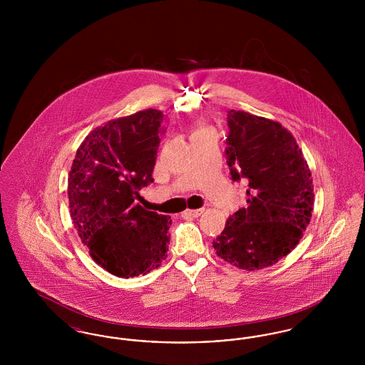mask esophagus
I'll return each instance as SVG.
<instances>
[{"label": "esophagus", "instance_id": "34e87169", "mask_svg": "<svg viewBox=\"0 0 365 365\" xmlns=\"http://www.w3.org/2000/svg\"><path fill=\"white\" fill-rule=\"evenodd\" d=\"M202 212H204V209H186L182 213V216H185V217H198Z\"/></svg>", "mask_w": 365, "mask_h": 365}]
</instances>
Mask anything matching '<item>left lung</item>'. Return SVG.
Returning a JSON list of instances; mask_svg holds the SVG:
<instances>
[{
  "label": "left lung",
  "instance_id": "left-lung-1",
  "mask_svg": "<svg viewBox=\"0 0 365 365\" xmlns=\"http://www.w3.org/2000/svg\"><path fill=\"white\" fill-rule=\"evenodd\" d=\"M226 157L234 182L243 180L246 208L227 219L213 247L219 257L247 271L287 256L311 222L309 167L282 124L243 110H228Z\"/></svg>",
  "mask_w": 365,
  "mask_h": 365
}]
</instances>
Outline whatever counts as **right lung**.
Masks as SVG:
<instances>
[{"mask_svg": "<svg viewBox=\"0 0 365 365\" xmlns=\"http://www.w3.org/2000/svg\"><path fill=\"white\" fill-rule=\"evenodd\" d=\"M164 115L157 109L109 120L81 143L68 176L73 227L108 272L130 278L167 257L171 217L135 204L153 182Z\"/></svg>", "mask_w": 365, "mask_h": 365, "instance_id": "right-lung-1", "label": "right lung"}]
</instances>
